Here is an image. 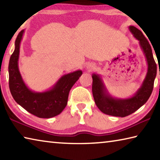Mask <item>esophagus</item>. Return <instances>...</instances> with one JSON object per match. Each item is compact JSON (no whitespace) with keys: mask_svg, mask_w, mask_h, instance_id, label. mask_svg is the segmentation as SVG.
I'll use <instances>...</instances> for the list:
<instances>
[{"mask_svg":"<svg viewBox=\"0 0 160 160\" xmlns=\"http://www.w3.org/2000/svg\"><path fill=\"white\" fill-rule=\"evenodd\" d=\"M94 68H95V64L94 63H89L88 65V66H87V68L89 69L90 70H93Z\"/></svg>","mask_w":160,"mask_h":160,"instance_id":"1","label":"esophagus"}]
</instances>
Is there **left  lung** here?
Returning <instances> with one entry per match:
<instances>
[{"mask_svg": "<svg viewBox=\"0 0 160 160\" xmlns=\"http://www.w3.org/2000/svg\"><path fill=\"white\" fill-rule=\"evenodd\" d=\"M129 30L138 40L148 63V72L141 87L133 96L128 99L113 98L107 92L99 75H92V94L97 107L105 114L125 117L134 113L150 97L153 90L154 81L157 75V64L153 58L150 44L142 32L134 26H130Z\"/></svg>", "mask_w": 160, "mask_h": 160, "instance_id": "obj_1", "label": "left lung"}]
</instances>
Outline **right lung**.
I'll use <instances>...</instances> for the list:
<instances>
[{"label":"right lung","mask_w":160,"mask_h":160,"mask_svg":"<svg viewBox=\"0 0 160 160\" xmlns=\"http://www.w3.org/2000/svg\"><path fill=\"white\" fill-rule=\"evenodd\" d=\"M24 34L22 30L15 42V50L10 56L8 66L9 88L15 102L32 114L48 118L58 115L66 107L70 89L82 74L81 70L64 75L51 90L35 92L27 87L18 68L20 42Z\"/></svg>","instance_id":"add662e5"}]
</instances>
